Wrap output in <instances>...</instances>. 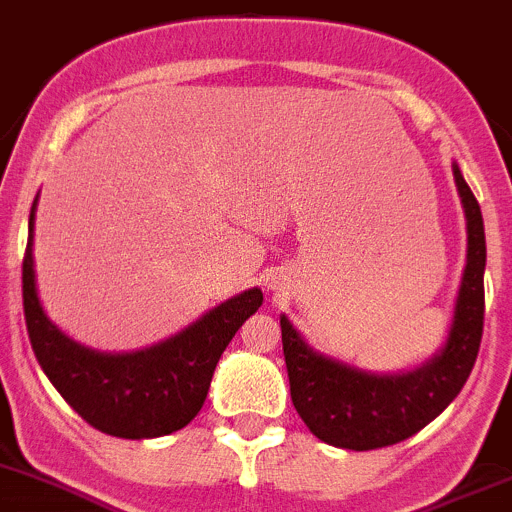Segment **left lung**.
Instances as JSON below:
<instances>
[{"instance_id":"1","label":"left lung","mask_w":512,"mask_h":512,"mask_svg":"<svg viewBox=\"0 0 512 512\" xmlns=\"http://www.w3.org/2000/svg\"><path fill=\"white\" fill-rule=\"evenodd\" d=\"M454 180L466 212L469 249L452 329L434 359L400 376H373L324 359L302 342L288 317H280L290 398L310 432L332 447L368 452L412 437L452 403L476 364L486 310V234L481 207L456 163Z\"/></svg>"}]
</instances>
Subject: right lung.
<instances>
[{"instance_id":"right-lung-1","label":"right lung","mask_w":512,"mask_h":512,"mask_svg":"<svg viewBox=\"0 0 512 512\" xmlns=\"http://www.w3.org/2000/svg\"><path fill=\"white\" fill-rule=\"evenodd\" d=\"M34 217H29L21 290L31 349L48 381L87 425L112 437H163L197 415L219 356L236 329L261 307L263 293L246 290L222 302L168 342L136 354H100L65 337L46 317L36 295Z\"/></svg>"}]
</instances>
